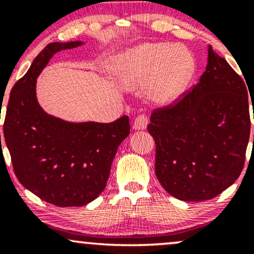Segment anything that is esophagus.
<instances>
[{
  "mask_svg": "<svg viewBox=\"0 0 254 254\" xmlns=\"http://www.w3.org/2000/svg\"><path fill=\"white\" fill-rule=\"evenodd\" d=\"M148 125V118L147 116L141 115L138 117L135 118L133 121V129L135 130H144Z\"/></svg>",
  "mask_w": 254,
  "mask_h": 254,
  "instance_id": "34e87169",
  "label": "esophagus"
}]
</instances>
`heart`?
<instances>
[{
	"label": "heart",
	"instance_id": "b5f03b06",
	"mask_svg": "<svg viewBox=\"0 0 254 254\" xmlns=\"http://www.w3.org/2000/svg\"><path fill=\"white\" fill-rule=\"evenodd\" d=\"M193 60L188 51L165 43H149L125 52L113 63L117 82L132 88L150 81L149 97L156 104L173 103L193 74Z\"/></svg>",
	"mask_w": 254,
	"mask_h": 254
}]
</instances>
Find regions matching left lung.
I'll return each instance as SVG.
<instances>
[{
	"label": "left lung",
	"instance_id": "1",
	"mask_svg": "<svg viewBox=\"0 0 254 254\" xmlns=\"http://www.w3.org/2000/svg\"><path fill=\"white\" fill-rule=\"evenodd\" d=\"M250 129L246 84L208 45L199 82L174 106L150 116L148 131L155 139V174L162 188L184 202L216 197L243 171Z\"/></svg>",
	"mask_w": 254,
	"mask_h": 254
}]
</instances>
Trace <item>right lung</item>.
Instances as JSON below:
<instances>
[{
  "mask_svg": "<svg viewBox=\"0 0 254 254\" xmlns=\"http://www.w3.org/2000/svg\"><path fill=\"white\" fill-rule=\"evenodd\" d=\"M83 44L46 45L11 88L5 111L4 141L16 178L61 208L86 205L104 191L119 144L130 133L127 116L113 123H75L49 115L38 103L37 78L54 55Z\"/></svg>",
  "mask_w": 254,
  "mask_h": 254,
  "instance_id": "obj_1",
  "label": "right lung"
}]
</instances>
